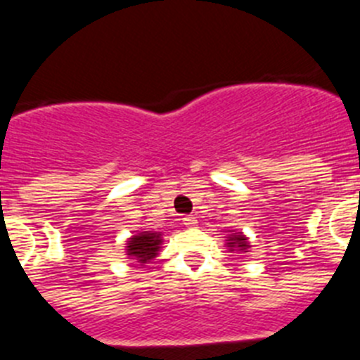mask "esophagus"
<instances>
[{"label":"esophagus","instance_id":"esophagus-1","mask_svg":"<svg viewBox=\"0 0 360 360\" xmlns=\"http://www.w3.org/2000/svg\"><path fill=\"white\" fill-rule=\"evenodd\" d=\"M182 221H184V225H186V227H195V225H196L195 216H184Z\"/></svg>","mask_w":360,"mask_h":360}]
</instances>
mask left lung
Instances as JSON below:
<instances>
[{
	"label": "left lung",
	"instance_id": "left-lung-1",
	"mask_svg": "<svg viewBox=\"0 0 360 360\" xmlns=\"http://www.w3.org/2000/svg\"><path fill=\"white\" fill-rule=\"evenodd\" d=\"M229 247L231 249H240L243 250V252H247V249H249V243H247V238L243 236V234H234V236L229 238Z\"/></svg>",
	"mask_w": 360,
	"mask_h": 360
}]
</instances>
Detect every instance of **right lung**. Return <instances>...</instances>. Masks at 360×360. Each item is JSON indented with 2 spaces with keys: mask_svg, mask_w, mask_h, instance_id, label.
<instances>
[{
  "mask_svg": "<svg viewBox=\"0 0 360 360\" xmlns=\"http://www.w3.org/2000/svg\"><path fill=\"white\" fill-rule=\"evenodd\" d=\"M160 243L162 240L158 232H141V234L129 238L128 256H133L141 263H148L149 259L157 256Z\"/></svg>",
  "mask_w": 360,
  "mask_h": 360,
  "instance_id": "obj_1",
  "label": "right lung"
}]
</instances>
